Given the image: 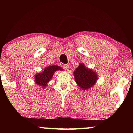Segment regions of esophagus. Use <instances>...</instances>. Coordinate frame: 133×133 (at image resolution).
Returning <instances> with one entry per match:
<instances>
[{"label":"esophagus","instance_id":"1","mask_svg":"<svg viewBox=\"0 0 133 133\" xmlns=\"http://www.w3.org/2000/svg\"><path fill=\"white\" fill-rule=\"evenodd\" d=\"M62 68H64V69L66 71H68L69 69V64H63L62 65Z\"/></svg>","mask_w":133,"mask_h":133}]
</instances>
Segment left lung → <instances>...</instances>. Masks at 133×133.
<instances>
[{"instance_id":"1","label":"left lung","mask_w":133,"mask_h":133,"mask_svg":"<svg viewBox=\"0 0 133 133\" xmlns=\"http://www.w3.org/2000/svg\"><path fill=\"white\" fill-rule=\"evenodd\" d=\"M74 76L76 82L82 89H89L94 86L97 79L95 72L85 67L84 64H80L74 71Z\"/></svg>"}]
</instances>
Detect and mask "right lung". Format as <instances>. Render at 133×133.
<instances>
[{"instance_id":"obj_1","label":"right lung","mask_w":133,"mask_h":133,"mask_svg":"<svg viewBox=\"0 0 133 133\" xmlns=\"http://www.w3.org/2000/svg\"><path fill=\"white\" fill-rule=\"evenodd\" d=\"M62 69L61 68L57 65H51L44 69V71L38 73L35 76V81L37 84L45 88L47 85V82L52 79L54 72L57 70Z\"/></svg>"}]
</instances>
